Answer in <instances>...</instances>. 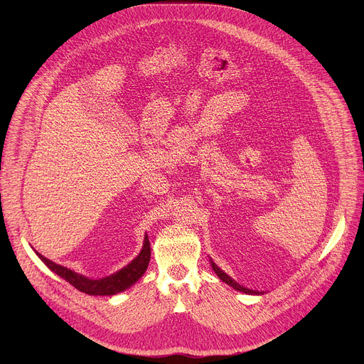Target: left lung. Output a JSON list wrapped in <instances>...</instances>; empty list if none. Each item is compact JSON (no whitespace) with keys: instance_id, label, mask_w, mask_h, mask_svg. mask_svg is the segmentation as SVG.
I'll return each mask as SVG.
<instances>
[{"instance_id":"1","label":"left lung","mask_w":364,"mask_h":364,"mask_svg":"<svg viewBox=\"0 0 364 364\" xmlns=\"http://www.w3.org/2000/svg\"><path fill=\"white\" fill-rule=\"evenodd\" d=\"M212 268H213V271L218 274V277L223 281V282H226V284H229L230 287H233L235 289H237V291H240V292H245V294H259V292H256V291H252V289H247V288H245V287H242V285H239L237 282H235L229 275H226L223 271H220L219 268H218V265H215L213 262H212Z\"/></svg>"}]
</instances>
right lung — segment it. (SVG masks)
Masks as SVG:
<instances>
[{
    "label": "right lung",
    "mask_w": 364,
    "mask_h": 364,
    "mask_svg": "<svg viewBox=\"0 0 364 364\" xmlns=\"http://www.w3.org/2000/svg\"><path fill=\"white\" fill-rule=\"evenodd\" d=\"M37 255L51 271L56 272L63 279H66L76 289H79L85 294H89V295H115V294L129 288L132 284H135L144 275V272L148 268L149 259H151V246H149L148 236H145L142 250L134 259V261L129 265H127L125 268H122L121 271H118L117 274L107 277V278H102V279H89L83 275L73 272L72 269H68L62 265H58L55 262L48 261L47 257H44L40 253H37Z\"/></svg>",
    "instance_id": "1"
}]
</instances>
